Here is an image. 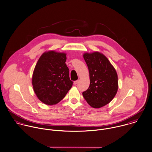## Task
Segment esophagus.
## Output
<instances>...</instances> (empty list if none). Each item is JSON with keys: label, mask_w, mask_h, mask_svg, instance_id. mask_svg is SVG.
<instances>
[{"label": "esophagus", "mask_w": 152, "mask_h": 152, "mask_svg": "<svg viewBox=\"0 0 152 152\" xmlns=\"http://www.w3.org/2000/svg\"><path fill=\"white\" fill-rule=\"evenodd\" d=\"M78 82H79V80H77V81H75L74 82V84L75 85H76V84H77L78 83Z\"/></svg>", "instance_id": "34e87169"}]
</instances>
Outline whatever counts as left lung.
I'll return each instance as SVG.
<instances>
[{"label": "left lung", "instance_id": "obj_1", "mask_svg": "<svg viewBox=\"0 0 152 152\" xmlns=\"http://www.w3.org/2000/svg\"><path fill=\"white\" fill-rule=\"evenodd\" d=\"M83 57L88 68L90 81L88 88L83 93V97L91 107L101 108L111 101L117 92V74L100 52L85 53Z\"/></svg>", "mask_w": 152, "mask_h": 152}]
</instances>
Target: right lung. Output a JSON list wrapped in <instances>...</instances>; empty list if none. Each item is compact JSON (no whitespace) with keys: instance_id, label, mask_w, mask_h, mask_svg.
Masks as SVG:
<instances>
[{"instance_id":"add662e5","label":"right lung","mask_w":152,"mask_h":152,"mask_svg":"<svg viewBox=\"0 0 152 152\" xmlns=\"http://www.w3.org/2000/svg\"><path fill=\"white\" fill-rule=\"evenodd\" d=\"M66 60V53L50 51L44 52L36 64L32 78L34 91L47 105L61 101L72 86Z\"/></svg>"}]
</instances>
